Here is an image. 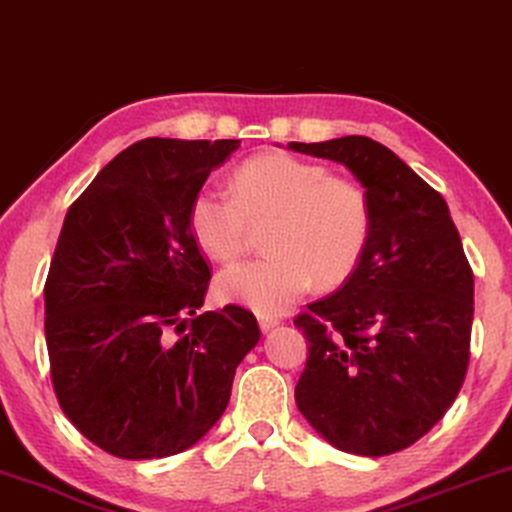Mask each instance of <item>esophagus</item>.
Instances as JSON below:
<instances>
[{"label": "esophagus", "instance_id": "obj_1", "mask_svg": "<svg viewBox=\"0 0 512 512\" xmlns=\"http://www.w3.org/2000/svg\"><path fill=\"white\" fill-rule=\"evenodd\" d=\"M258 326H261L263 333H270L272 328L279 326V319L277 317H265V314H261V317H258Z\"/></svg>", "mask_w": 512, "mask_h": 512}]
</instances>
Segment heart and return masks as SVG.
Returning <instances> with one entry per match:
<instances>
[{"label": "heart", "instance_id": "1", "mask_svg": "<svg viewBox=\"0 0 512 512\" xmlns=\"http://www.w3.org/2000/svg\"><path fill=\"white\" fill-rule=\"evenodd\" d=\"M233 195L200 188L188 226L214 261H237L265 230L268 254L216 277V293L261 314H279L310 286H335L352 275L370 237V202L352 179L331 177L324 165L268 151L244 160Z\"/></svg>", "mask_w": 512, "mask_h": 512}]
</instances>
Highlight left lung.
<instances>
[{
	"label": "left lung",
	"instance_id": "obj_1",
	"mask_svg": "<svg viewBox=\"0 0 512 512\" xmlns=\"http://www.w3.org/2000/svg\"><path fill=\"white\" fill-rule=\"evenodd\" d=\"M289 149L345 165L370 202L354 272L293 321L310 342L298 410L342 452L405 450L440 422L466 377L473 272L457 226L443 195L375 139Z\"/></svg>",
	"mask_w": 512,
	"mask_h": 512
}]
</instances>
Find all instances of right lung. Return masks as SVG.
Returning a JSON list of instances; mask_svg holds the SVG:
<instances>
[{"instance_id": "1", "label": "right lung", "mask_w": 512, "mask_h": 512, "mask_svg": "<svg viewBox=\"0 0 512 512\" xmlns=\"http://www.w3.org/2000/svg\"><path fill=\"white\" fill-rule=\"evenodd\" d=\"M240 139L149 137L118 153L69 207L48 270L46 345L60 408L121 459L198 443L261 340L237 305L198 312L209 268L188 207Z\"/></svg>"}]
</instances>
